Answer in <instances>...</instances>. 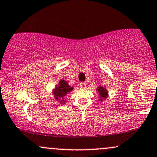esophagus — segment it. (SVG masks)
Returning <instances> with one entry per match:
<instances>
[{"label": "esophagus", "mask_w": 157, "mask_h": 157, "mask_svg": "<svg viewBox=\"0 0 157 157\" xmlns=\"http://www.w3.org/2000/svg\"><path fill=\"white\" fill-rule=\"evenodd\" d=\"M80 86L81 88H82V89H85V88L86 87V82H80Z\"/></svg>", "instance_id": "34e87169"}]
</instances>
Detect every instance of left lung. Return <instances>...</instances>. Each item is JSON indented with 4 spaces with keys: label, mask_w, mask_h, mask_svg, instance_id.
<instances>
[{
    "label": "left lung",
    "mask_w": 157,
    "mask_h": 157,
    "mask_svg": "<svg viewBox=\"0 0 157 157\" xmlns=\"http://www.w3.org/2000/svg\"><path fill=\"white\" fill-rule=\"evenodd\" d=\"M97 91L99 92V94H100V101H102L103 100H105L106 97H108V91L105 88L102 87V86H99L97 88Z\"/></svg>",
    "instance_id": "1"
}]
</instances>
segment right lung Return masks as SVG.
I'll use <instances>...</instances> for the list:
<instances>
[{"instance_id":"right-lung-1","label":"right lung","mask_w":157,"mask_h":157,"mask_svg":"<svg viewBox=\"0 0 157 157\" xmlns=\"http://www.w3.org/2000/svg\"><path fill=\"white\" fill-rule=\"evenodd\" d=\"M73 89L74 88L68 86L67 82H66L64 80H60V82H59L58 86H56L55 90H54L53 93L54 95H55V99L57 101H59V102L63 103V97L66 96L68 93H69L70 91H72Z\"/></svg>"}]
</instances>
